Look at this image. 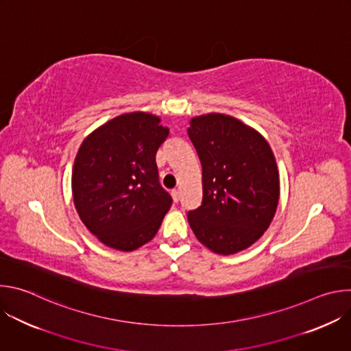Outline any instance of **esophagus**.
<instances>
[{
    "label": "esophagus",
    "mask_w": 351,
    "mask_h": 351,
    "mask_svg": "<svg viewBox=\"0 0 351 351\" xmlns=\"http://www.w3.org/2000/svg\"><path fill=\"white\" fill-rule=\"evenodd\" d=\"M171 194H172L173 202H175V203H178V202H179V198H180V193H179V190H178V189H173Z\"/></svg>",
    "instance_id": "obj_1"
}]
</instances>
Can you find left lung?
<instances>
[{
    "label": "left lung",
    "instance_id": "1",
    "mask_svg": "<svg viewBox=\"0 0 351 351\" xmlns=\"http://www.w3.org/2000/svg\"><path fill=\"white\" fill-rule=\"evenodd\" d=\"M187 133L203 167V203L189 211V225L215 254L243 252L278 208L280 180L271 145L254 128L219 112L193 117Z\"/></svg>",
    "mask_w": 351,
    "mask_h": 351
}]
</instances>
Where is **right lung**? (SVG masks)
Wrapping results in <instances>:
<instances>
[{
  "label": "right lung",
  "instance_id": "1",
  "mask_svg": "<svg viewBox=\"0 0 351 351\" xmlns=\"http://www.w3.org/2000/svg\"><path fill=\"white\" fill-rule=\"evenodd\" d=\"M168 134L161 117L134 111L107 121L80 144L72 169L73 204L103 244L134 252L157 234L172 206L156 164Z\"/></svg>",
  "mask_w": 351,
  "mask_h": 351
}]
</instances>
